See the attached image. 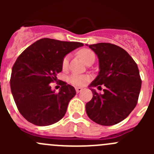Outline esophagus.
I'll list each match as a JSON object with an SVG mask.
<instances>
[{
  "label": "esophagus",
  "mask_w": 154,
  "mask_h": 154,
  "mask_svg": "<svg viewBox=\"0 0 154 154\" xmlns=\"http://www.w3.org/2000/svg\"><path fill=\"white\" fill-rule=\"evenodd\" d=\"M75 89H76V91H77V93H79L83 90V88H80V87H76Z\"/></svg>",
  "instance_id": "34e87169"
}]
</instances>
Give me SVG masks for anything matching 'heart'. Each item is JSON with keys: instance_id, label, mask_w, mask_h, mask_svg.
Here are the masks:
<instances>
[{"instance_id": "1", "label": "heart", "mask_w": 154, "mask_h": 154, "mask_svg": "<svg viewBox=\"0 0 154 154\" xmlns=\"http://www.w3.org/2000/svg\"><path fill=\"white\" fill-rule=\"evenodd\" d=\"M78 55L86 64L90 63H94L95 60V55L94 52L89 49H82L78 51ZM69 63V56L67 55L63 58L62 62V67L63 69H67ZM89 77L86 75H82L78 74H72L68 77V81L72 85L76 86H83L88 81Z\"/></svg>"}]
</instances>
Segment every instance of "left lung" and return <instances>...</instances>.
<instances>
[{"label":"left lung","mask_w":154,"mask_h":154,"mask_svg":"<svg viewBox=\"0 0 154 154\" xmlns=\"http://www.w3.org/2000/svg\"><path fill=\"white\" fill-rule=\"evenodd\" d=\"M98 57V75L89 85L93 97L86 104L88 118L103 126L116 125L125 119L137 104L142 86L137 64L130 54L110 43L90 45ZM104 85L103 94L92 87Z\"/></svg>","instance_id":"1"}]
</instances>
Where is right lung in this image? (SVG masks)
<instances>
[{
    "label": "right lung",
    "instance_id": "obj_1",
    "mask_svg": "<svg viewBox=\"0 0 154 154\" xmlns=\"http://www.w3.org/2000/svg\"><path fill=\"white\" fill-rule=\"evenodd\" d=\"M83 43L44 38L26 48L12 69L10 87L17 108L23 117L37 126H48L63 118L76 91L66 82L60 90L52 91L50 83L57 81L66 54Z\"/></svg>",
    "mask_w": 154,
    "mask_h": 154
}]
</instances>
